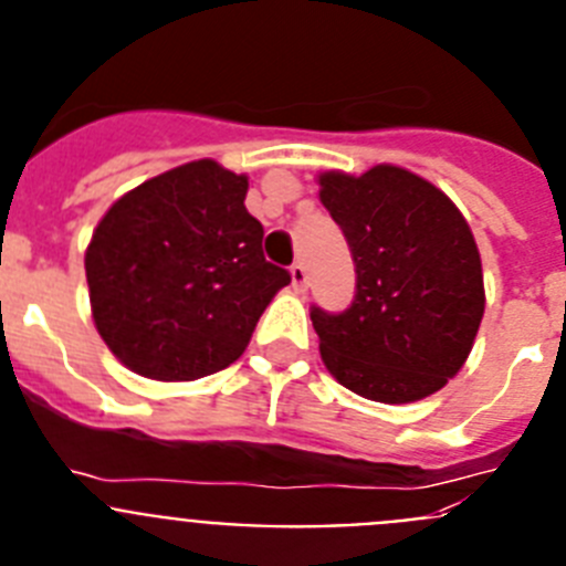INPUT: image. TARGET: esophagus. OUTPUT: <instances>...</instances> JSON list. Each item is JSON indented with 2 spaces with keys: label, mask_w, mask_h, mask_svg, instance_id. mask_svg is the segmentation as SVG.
<instances>
[{
  "label": "esophagus",
  "mask_w": 566,
  "mask_h": 566,
  "mask_svg": "<svg viewBox=\"0 0 566 566\" xmlns=\"http://www.w3.org/2000/svg\"><path fill=\"white\" fill-rule=\"evenodd\" d=\"M289 272H292V286L297 289V292H306V289H308L306 266H303V263H294V266L289 269Z\"/></svg>",
  "instance_id": "obj_1"
}]
</instances>
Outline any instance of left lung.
<instances>
[{
    "label": "left lung",
    "instance_id": "left-lung-1",
    "mask_svg": "<svg viewBox=\"0 0 566 566\" xmlns=\"http://www.w3.org/2000/svg\"><path fill=\"white\" fill-rule=\"evenodd\" d=\"M319 201L357 272L352 306H312L332 377L374 402L431 397L468 359L484 314L476 240L442 189L402 167L323 172Z\"/></svg>",
    "mask_w": 566,
    "mask_h": 566
}]
</instances>
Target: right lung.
Masks as SVG:
<instances>
[{"instance_id": "obj_1", "label": "right lung", "mask_w": 566, "mask_h": 566, "mask_svg": "<svg viewBox=\"0 0 566 566\" xmlns=\"http://www.w3.org/2000/svg\"><path fill=\"white\" fill-rule=\"evenodd\" d=\"M247 175L192 161L107 209L87 254L90 306L109 352L161 382L201 379L247 352L292 274L263 258Z\"/></svg>"}]
</instances>
